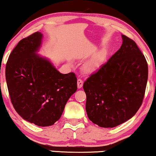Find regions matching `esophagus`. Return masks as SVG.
I'll list each match as a JSON object with an SVG mask.
<instances>
[{
  "instance_id": "1",
  "label": "esophagus",
  "mask_w": 156,
  "mask_h": 156,
  "mask_svg": "<svg viewBox=\"0 0 156 156\" xmlns=\"http://www.w3.org/2000/svg\"><path fill=\"white\" fill-rule=\"evenodd\" d=\"M83 84V80L80 79V78L79 79H78V88H82Z\"/></svg>"
}]
</instances>
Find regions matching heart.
<instances>
[{
  "instance_id": "obj_1",
  "label": "heart",
  "mask_w": 156,
  "mask_h": 156,
  "mask_svg": "<svg viewBox=\"0 0 156 156\" xmlns=\"http://www.w3.org/2000/svg\"><path fill=\"white\" fill-rule=\"evenodd\" d=\"M102 61L101 56H97L96 58L93 59L89 62H87L85 65L83 67V70L86 73H92L94 70H96L98 67H99L100 64H101Z\"/></svg>"
}]
</instances>
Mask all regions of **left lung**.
Listing matches in <instances>:
<instances>
[{"label":"left lung","instance_id":"8db88e82","mask_svg":"<svg viewBox=\"0 0 156 156\" xmlns=\"http://www.w3.org/2000/svg\"><path fill=\"white\" fill-rule=\"evenodd\" d=\"M122 44L83 83L88 119L101 127H114L140 107L148 76L146 59L135 41L122 35Z\"/></svg>","mask_w":156,"mask_h":156}]
</instances>
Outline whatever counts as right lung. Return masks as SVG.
Instances as JSON below:
<instances>
[{
	"label": "right lung",
	"instance_id": "1",
	"mask_svg": "<svg viewBox=\"0 0 156 156\" xmlns=\"http://www.w3.org/2000/svg\"><path fill=\"white\" fill-rule=\"evenodd\" d=\"M42 39L37 31L18 43L8 59L5 79L17 113L31 123L47 127L60 118L77 90V78L74 73H59L50 61L35 53Z\"/></svg>",
	"mask_w": 156,
	"mask_h": 156
}]
</instances>
